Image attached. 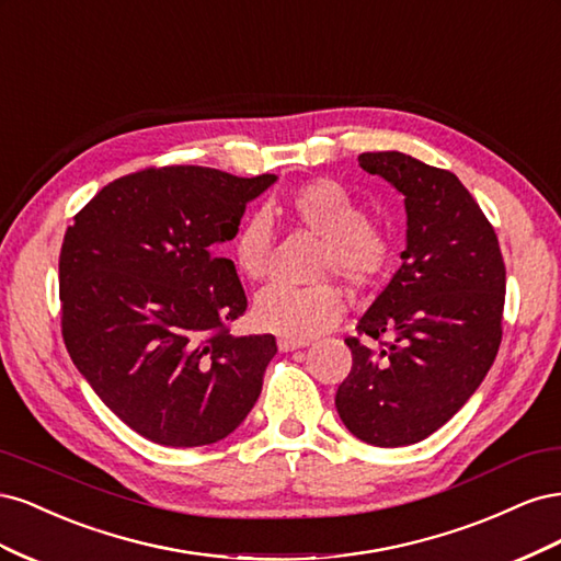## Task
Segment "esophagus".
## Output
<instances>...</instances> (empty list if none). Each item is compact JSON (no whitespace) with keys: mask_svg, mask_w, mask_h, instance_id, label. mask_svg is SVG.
Wrapping results in <instances>:
<instances>
[{"mask_svg":"<svg viewBox=\"0 0 561 561\" xmlns=\"http://www.w3.org/2000/svg\"><path fill=\"white\" fill-rule=\"evenodd\" d=\"M309 346L307 339H297V336H278V348L280 351H295V348H304Z\"/></svg>","mask_w":561,"mask_h":561,"instance_id":"34e87169","label":"esophagus"}]
</instances>
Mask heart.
<instances>
[{"mask_svg": "<svg viewBox=\"0 0 561 561\" xmlns=\"http://www.w3.org/2000/svg\"><path fill=\"white\" fill-rule=\"evenodd\" d=\"M276 210L322 239L320 274H336L355 290L377 285L393 262V239L383 225L365 215L346 186L334 180L304 182L287 194ZM271 227L266 217L248 215L229 243L231 264L243 280L266 276ZM346 311L342 287L332 280L313 285H271L254 304L257 325L283 336L309 339L336 325Z\"/></svg>", "mask_w": 561, "mask_h": 561, "instance_id": "1", "label": "heart"}]
</instances>
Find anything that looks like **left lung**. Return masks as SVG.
<instances>
[{
    "label": "left lung",
    "mask_w": 561,
    "mask_h": 561,
    "mask_svg": "<svg viewBox=\"0 0 561 561\" xmlns=\"http://www.w3.org/2000/svg\"><path fill=\"white\" fill-rule=\"evenodd\" d=\"M363 171L404 194L402 266L346 336L336 388L344 426L375 447L421 443L478 390L501 346L505 264L496 231L454 173L400 151H365ZM380 344L369 350L362 339Z\"/></svg>",
    "instance_id": "obj_1"
}]
</instances>
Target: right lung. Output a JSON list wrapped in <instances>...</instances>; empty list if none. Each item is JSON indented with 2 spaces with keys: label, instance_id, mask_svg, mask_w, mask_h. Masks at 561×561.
<instances>
[{
  "label": "right lung",
  "instance_id": "obj_1",
  "mask_svg": "<svg viewBox=\"0 0 561 561\" xmlns=\"http://www.w3.org/2000/svg\"><path fill=\"white\" fill-rule=\"evenodd\" d=\"M276 175L161 165L103 186L60 248V330L77 369L135 433L213 445L241 426L276 355L274 334L233 336L248 309L231 260L245 203Z\"/></svg>",
  "mask_w": 561,
  "mask_h": 561
}]
</instances>
